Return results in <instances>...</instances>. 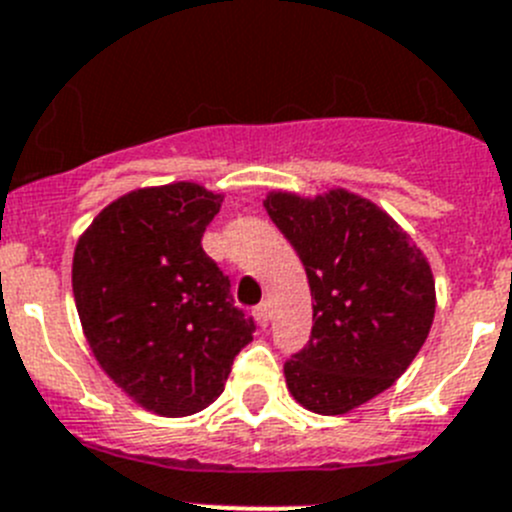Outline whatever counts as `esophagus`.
Segmentation results:
<instances>
[{
  "mask_svg": "<svg viewBox=\"0 0 512 512\" xmlns=\"http://www.w3.org/2000/svg\"><path fill=\"white\" fill-rule=\"evenodd\" d=\"M252 315H255V321L260 323L262 328H265L267 323H270V305H267V303H260V305H257L255 310H252Z\"/></svg>",
  "mask_w": 512,
  "mask_h": 512,
  "instance_id": "1",
  "label": "esophagus"
}]
</instances>
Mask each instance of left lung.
<instances>
[{
	"label": "left lung",
	"mask_w": 512,
	"mask_h": 512,
	"mask_svg": "<svg viewBox=\"0 0 512 512\" xmlns=\"http://www.w3.org/2000/svg\"><path fill=\"white\" fill-rule=\"evenodd\" d=\"M265 209L308 275L313 331L285 364L300 407L348 414L389 389L429 336L437 308L427 257L394 217L353 191L275 189Z\"/></svg>",
	"instance_id": "8db88e82"
}]
</instances>
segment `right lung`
<instances>
[{
	"label": "right lung",
	"mask_w": 512,
	"mask_h": 512,
	"mask_svg": "<svg viewBox=\"0 0 512 512\" xmlns=\"http://www.w3.org/2000/svg\"><path fill=\"white\" fill-rule=\"evenodd\" d=\"M224 194L194 181L133 189L80 234L73 295L108 379L159 417H189L224 391L255 323L202 234Z\"/></svg>",
	"instance_id": "add662e5"
}]
</instances>
